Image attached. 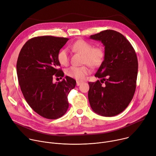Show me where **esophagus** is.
I'll list each match as a JSON object with an SVG mask.
<instances>
[{
  "label": "esophagus",
  "mask_w": 156,
  "mask_h": 156,
  "mask_svg": "<svg viewBox=\"0 0 156 156\" xmlns=\"http://www.w3.org/2000/svg\"><path fill=\"white\" fill-rule=\"evenodd\" d=\"M82 83V82H81V81H79V80H77V82H76V84H77V86H79L81 83Z\"/></svg>",
  "instance_id": "1"
}]
</instances>
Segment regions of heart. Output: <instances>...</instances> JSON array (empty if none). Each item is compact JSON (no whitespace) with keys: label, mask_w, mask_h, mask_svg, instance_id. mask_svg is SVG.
I'll use <instances>...</instances> for the list:
<instances>
[{"label":"heart","mask_w":156,"mask_h":156,"mask_svg":"<svg viewBox=\"0 0 156 156\" xmlns=\"http://www.w3.org/2000/svg\"><path fill=\"white\" fill-rule=\"evenodd\" d=\"M74 51L83 55L82 63L89 65L92 68H96L101 65L104 58V51L101 47H94L92 45L84 41L78 40L72 46ZM57 60L61 65L66 66L69 62V57L67 50L63 49L57 54ZM90 73L89 66L81 67L72 66L67 69L66 74L70 77L79 80H84L86 76Z\"/></svg>","instance_id":"obj_1"}]
</instances>
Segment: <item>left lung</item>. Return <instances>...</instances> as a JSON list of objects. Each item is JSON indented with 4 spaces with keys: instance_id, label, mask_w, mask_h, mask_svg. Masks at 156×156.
I'll return each mask as SVG.
<instances>
[{
    "instance_id": "left-lung-1",
    "label": "left lung",
    "mask_w": 156,
    "mask_h": 156,
    "mask_svg": "<svg viewBox=\"0 0 156 156\" xmlns=\"http://www.w3.org/2000/svg\"><path fill=\"white\" fill-rule=\"evenodd\" d=\"M105 46L104 60L95 77L101 79L89 82L88 99L92 109L105 117L124 111L133 98L138 72L137 57L128 40L113 30L92 35Z\"/></svg>"
}]
</instances>
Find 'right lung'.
Segmentation results:
<instances>
[{
  "instance_id": "right-lung-1",
  "label": "right lung",
  "mask_w": 156,
  "mask_h": 156,
  "mask_svg": "<svg viewBox=\"0 0 156 156\" xmlns=\"http://www.w3.org/2000/svg\"><path fill=\"white\" fill-rule=\"evenodd\" d=\"M69 39L40 36L27 41L21 49L17 62L19 83L26 101L41 116L56 119L69 107L67 96L76 81L66 76L53 83V77L62 79L64 74L57 54Z\"/></svg>"
}]
</instances>
